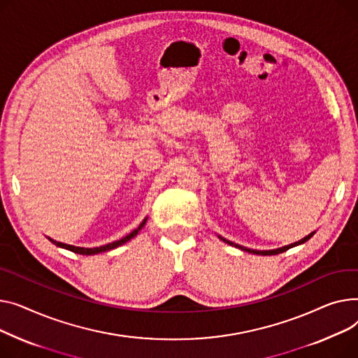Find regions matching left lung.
Wrapping results in <instances>:
<instances>
[{
	"label": "left lung",
	"mask_w": 358,
	"mask_h": 358,
	"mask_svg": "<svg viewBox=\"0 0 358 358\" xmlns=\"http://www.w3.org/2000/svg\"><path fill=\"white\" fill-rule=\"evenodd\" d=\"M315 233H317V231H313V233H310L309 236H306V237H303L302 240H299V241H296V243H293V244H289V245H285V247H280V248H275V250H251V248H247V247H243V245H240V244H236V243H233V241H228L227 238H224V237H221V236H218V238L220 240H222L224 243H227V244H229V245H233V247H237V248H240V250H243V251H247V253H253V255H259V256H275V255H280V253H285L286 250H289V248H292V247H296V245H301V244H303V243H306Z\"/></svg>",
	"instance_id": "obj_1"
}]
</instances>
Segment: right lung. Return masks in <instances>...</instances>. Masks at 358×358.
I'll return each instance as SVG.
<instances>
[{
	"instance_id": "add662e5",
	"label": "right lung",
	"mask_w": 358,
	"mask_h": 358,
	"mask_svg": "<svg viewBox=\"0 0 358 358\" xmlns=\"http://www.w3.org/2000/svg\"><path fill=\"white\" fill-rule=\"evenodd\" d=\"M145 221H147V217L141 221V224L136 228V229H133L131 233L129 234V236H125V237H122L121 240H117V241H113V243H108V244H105V245H101V247H94V248H87V247H76V245H71V244H65V243H60V241H56V240H53V238H50V237H48L49 238V241H52L55 245H57V247H60V248H65V250H69V251H72V253H76V255H82V256H94V255H99V253H103V251H110V250H114V248H117V247H120V245H122V244H125L127 241H130L131 238H134L138 233H140V229L145 225Z\"/></svg>"
}]
</instances>
